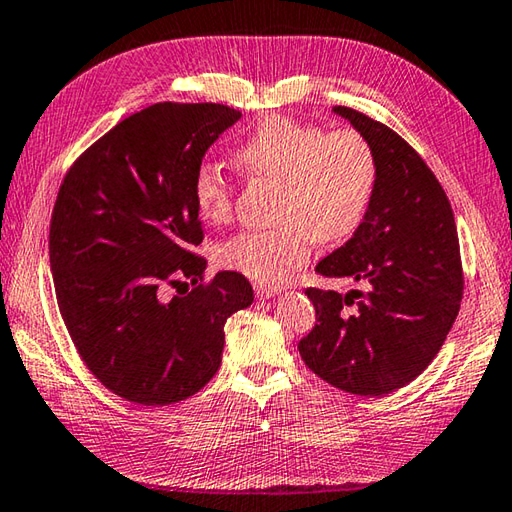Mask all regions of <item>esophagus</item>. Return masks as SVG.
<instances>
[{"label":"esophagus","instance_id":"obj_1","mask_svg":"<svg viewBox=\"0 0 512 512\" xmlns=\"http://www.w3.org/2000/svg\"><path fill=\"white\" fill-rule=\"evenodd\" d=\"M255 293L259 299H270L279 295V288H273V286H255Z\"/></svg>","mask_w":512,"mask_h":512}]
</instances>
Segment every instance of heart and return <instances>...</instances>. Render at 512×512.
Masks as SVG:
<instances>
[{"mask_svg": "<svg viewBox=\"0 0 512 512\" xmlns=\"http://www.w3.org/2000/svg\"><path fill=\"white\" fill-rule=\"evenodd\" d=\"M248 175L279 179L275 217L266 230L230 237L219 259L255 284L277 286L302 268L315 239L342 242L353 235L373 197L377 166L373 148L355 130H333L290 117H268L235 150ZM199 213L222 222L233 210V184L215 164H202L193 177Z\"/></svg>", "mask_w": 512, "mask_h": 512, "instance_id": "b5f03b06", "label": "heart"}]
</instances>
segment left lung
Masks as SVG:
<instances>
[{
	"mask_svg": "<svg viewBox=\"0 0 512 512\" xmlns=\"http://www.w3.org/2000/svg\"><path fill=\"white\" fill-rule=\"evenodd\" d=\"M373 148L377 177L364 222L317 264L359 288H306L317 322L299 355L353 395L393 393L422 375L453 328L464 295L453 208L406 139L359 110L335 106Z\"/></svg>",
	"mask_w": 512,
	"mask_h": 512,
	"instance_id": "left-lung-1",
	"label": "left lung"
}]
</instances>
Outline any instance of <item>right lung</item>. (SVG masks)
Segmentation results:
<instances>
[{
  "label": "right lung",
  "mask_w": 512,
  "mask_h": 512,
  "mask_svg": "<svg viewBox=\"0 0 512 512\" xmlns=\"http://www.w3.org/2000/svg\"><path fill=\"white\" fill-rule=\"evenodd\" d=\"M242 113L153 104L84 150L59 186L48 253L57 306L90 373L126 402L168 406L222 364L226 319L253 304L235 270L204 282L193 177ZM190 281L188 294L168 289Z\"/></svg>",
  "instance_id": "add662e5"
}]
</instances>
